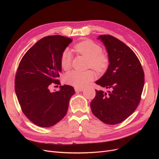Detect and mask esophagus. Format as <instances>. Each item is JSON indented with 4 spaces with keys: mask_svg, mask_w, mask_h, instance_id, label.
Here are the masks:
<instances>
[{
    "mask_svg": "<svg viewBox=\"0 0 159 159\" xmlns=\"http://www.w3.org/2000/svg\"><path fill=\"white\" fill-rule=\"evenodd\" d=\"M75 90L76 91H84V88H75Z\"/></svg>",
    "mask_w": 159,
    "mask_h": 159,
    "instance_id": "34e87169",
    "label": "esophagus"
}]
</instances>
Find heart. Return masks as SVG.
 I'll list each match as a JSON object with an SVG mask.
<instances>
[{
    "mask_svg": "<svg viewBox=\"0 0 159 159\" xmlns=\"http://www.w3.org/2000/svg\"><path fill=\"white\" fill-rule=\"evenodd\" d=\"M75 51L88 59V66L97 71H103L109 64V57L102 53V47L91 40H86L78 43L74 47ZM72 55L68 49H65L61 58V65L64 70L71 68ZM95 75L92 71H80L73 70L67 73L64 77L65 82L76 88L85 87L93 80Z\"/></svg>",
    "mask_w": 159,
    "mask_h": 159,
    "instance_id": "1",
    "label": "heart"
}]
</instances>
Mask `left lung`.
Instances as JSON below:
<instances>
[{
	"label": "left lung",
	"mask_w": 159,
	"mask_h": 159,
	"mask_svg": "<svg viewBox=\"0 0 159 159\" xmlns=\"http://www.w3.org/2000/svg\"><path fill=\"white\" fill-rule=\"evenodd\" d=\"M98 39L106 46L110 65L95 83L111 91L107 93L95 89L91 110L106 124H119L135 111L140 102L144 73L135 53L122 41L110 35H100Z\"/></svg>",
	"instance_id": "8db88e82"
}]
</instances>
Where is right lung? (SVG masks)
<instances>
[{"instance_id":"right-lung-1","label":"right lung","mask_w":159,"mask_h":159,"mask_svg":"<svg viewBox=\"0 0 159 159\" xmlns=\"http://www.w3.org/2000/svg\"><path fill=\"white\" fill-rule=\"evenodd\" d=\"M72 39L51 35L39 40L24 54L15 80L16 97L23 113L33 123L43 128L52 126L66 115L74 88L60 86L50 92L49 87L61 84L58 78L62 68L61 58Z\"/></svg>"}]
</instances>
